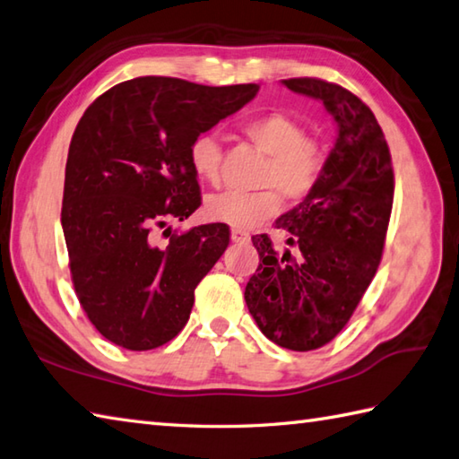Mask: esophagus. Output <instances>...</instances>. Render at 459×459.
I'll list each match as a JSON object with an SVG mask.
<instances>
[{
  "mask_svg": "<svg viewBox=\"0 0 459 459\" xmlns=\"http://www.w3.org/2000/svg\"><path fill=\"white\" fill-rule=\"evenodd\" d=\"M230 238H232V242H248L250 235H248L247 230H242V229H232L230 230Z\"/></svg>",
  "mask_w": 459,
  "mask_h": 459,
  "instance_id": "34e87169",
  "label": "esophagus"
}]
</instances>
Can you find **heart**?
<instances>
[{
  "instance_id": "obj_1",
  "label": "heart",
  "mask_w": 459,
  "mask_h": 459,
  "mask_svg": "<svg viewBox=\"0 0 459 459\" xmlns=\"http://www.w3.org/2000/svg\"><path fill=\"white\" fill-rule=\"evenodd\" d=\"M242 133L263 151L266 165L258 177L263 191H224L204 201L206 219L235 229H255L273 219L282 199L296 203L307 199L318 185L326 167V149L294 117L268 111L242 123ZM188 165L203 183L217 185L221 177V145L214 133H199L188 145Z\"/></svg>"
}]
</instances>
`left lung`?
<instances>
[{
  "label": "left lung",
  "mask_w": 459,
  "mask_h": 459,
  "mask_svg": "<svg viewBox=\"0 0 459 459\" xmlns=\"http://www.w3.org/2000/svg\"><path fill=\"white\" fill-rule=\"evenodd\" d=\"M325 103L338 139L314 191L276 221L284 253L253 237L263 263L245 290L248 312L274 344L308 352L334 340L378 271L394 201L388 143L362 99L316 77L284 79ZM294 247L299 257H292Z\"/></svg>",
  "instance_id": "obj_1"
}]
</instances>
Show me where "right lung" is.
I'll list each match as a JSON object with an SVG mask.
<instances>
[{
  "mask_svg": "<svg viewBox=\"0 0 459 459\" xmlns=\"http://www.w3.org/2000/svg\"><path fill=\"white\" fill-rule=\"evenodd\" d=\"M258 93L137 77L87 107L69 145L61 227L81 308L109 342L143 352L186 325L195 289L229 247L222 222L159 247L152 232L201 206L188 145Z\"/></svg>",
  "mask_w": 459,
  "mask_h": 459,
  "instance_id": "right-lung-1",
  "label": "right lung"
}]
</instances>
